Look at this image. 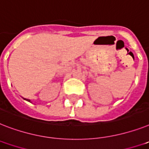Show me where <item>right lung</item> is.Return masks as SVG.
<instances>
[{
	"label": "right lung",
	"instance_id": "obj_1",
	"mask_svg": "<svg viewBox=\"0 0 149 149\" xmlns=\"http://www.w3.org/2000/svg\"><path fill=\"white\" fill-rule=\"evenodd\" d=\"M24 100H26V101H28V102H31V100H26V99H24Z\"/></svg>",
	"mask_w": 149,
	"mask_h": 149
}]
</instances>
